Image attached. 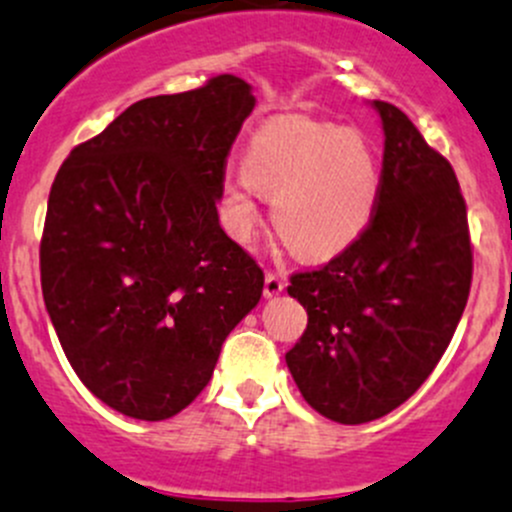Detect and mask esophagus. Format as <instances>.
Returning <instances> with one entry per match:
<instances>
[{
	"mask_svg": "<svg viewBox=\"0 0 512 512\" xmlns=\"http://www.w3.org/2000/svg\"><path fill=\"white\" fill-rule=\"evenodd\" d=\"M285 277L277 275V272H267L265 275V297H275L285 290Z\"/></svg>",
	"mask_w": 512,
	"mask_h": 512,
	"instance_id": "34e87169",
	"label": "esophagus"
}]
</instances>
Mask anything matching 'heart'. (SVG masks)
I'll use <instances>...</instances> for the list:
<instances>
[{
    "instance_id": "obj_1",
    "label": "heart",
    "mask_w": 512,
    "mask_h": 512,
    "mask_svg": "<svg viewBox=\"0 0 512 512\" xmlns=\"http://www.w3.org/2000/svg\"><path fill=\"white\" fill-rule=\"evenodd\" d=\"M272 197L277 235L305 260H330L355 245L375 215L380 165L365 137L307 117H277L255 132L245 170L225 177L230 227L250 240L257 195Z\"/></svg>"
}]
</instances>
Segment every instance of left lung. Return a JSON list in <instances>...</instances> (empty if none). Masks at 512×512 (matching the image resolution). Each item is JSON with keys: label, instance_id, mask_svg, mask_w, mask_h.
<instances>
[{"label": "left lung", "instance_id": "8db88e82", "mask_svg": "<svg viewBox=\"0 0 512 512\" xmlns=\"http://www.w3.org/2000/svg\"><path fill=\"white\" fill-rule=\"evenodd\" d=\"M385 130L380 197L355 245L290 275L307 327L285 355L310 408L342 425L393 413L428 380L473 282L468 207L448 157L375 99Z\"/></svg>", "mask_w": 512, "mask_h": 512}]
</instances>
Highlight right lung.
Segmentation results:
<instances>
[{
  "label": "right lung",
  "mask_w": 512,
  "mask_h": 512,
  "mask_svg": "<svg viewBox=\"0 0 512 512\" xmlns=\"http://www.w3.org/2000/svg\"><path fill=\"white\" fill-rule=\"evenodd\" d=\"M252 107L235 74L140 99L54 177L39 242L44 305L79 380L117 413L185 410L260 302L262 267L217 217Z\"/></svg>",
  "instance_id": "1"
}]
</instances>
